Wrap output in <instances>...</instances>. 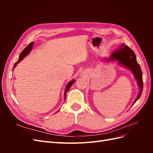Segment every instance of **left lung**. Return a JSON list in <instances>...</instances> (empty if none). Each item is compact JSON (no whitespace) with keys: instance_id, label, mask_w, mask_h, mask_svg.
Listing matches in <instances>:
<instances>
[{"instance_id":"1","label":"left lung","mask_w":153,"mask_h":153,"mask_svg":"<svg viewBox=\"0 0 153 153\" xmlns=\"http://www.w3.org/2000/svg\"><path fill=\"white\" fill-rule=\"evenodd\" d=\"M107 61H118V63L123 66L128 68L137 80V84L139 87V93L134 101L133 105L140 98L143 90V80L142 72L139 64L136 60V55L133 51L128 46L121 45L120 48L115 50L111 54L110 57L105 59Z\"/></svg>"}]
</instances>
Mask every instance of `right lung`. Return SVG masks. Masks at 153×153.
<instances>
[{
    "mask_svg": "<svg viewBox=\"0 0 153 153\" xmlns=\"http://www.w3.org/2000/svg\"><path fill=\"white\" fill-rule=\"evenodd\" d=\"M33 45H34V42L30 43L24 50L22 51V52H21V53L19 55V58H18V60L16 62V63L14 64V66H13V69H14V68L16 67V66L17 65V64L19 63L22 61V60H23V59H24L25 57H26L27 55L30 52V51H31V50L32 48V47H33ZM75 82V80H73L69 82L68 84V85H66V89H65V91H64V99H65V100H66V92L69 91V89H70L71 86L74 84V82Z\"/></svg>",
    "mask_w": 153,
    "mask_h": 153,
    "instance_id": "obj_1",
    "label": "right lung"
}]
</instances>
